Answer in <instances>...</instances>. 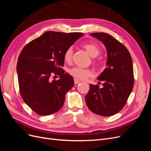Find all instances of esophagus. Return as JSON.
<instances>
[{"instance_id": "1", "label": "esophagus", "mask_w": 151, "mask_h": 151, "mask_svg": "<svg viewBox=\"0 0 151 151\" xmlns=\"http://www.w3.org/2000/svg\"><path fill=\"white\" fill-rule=\"evenodd\" d=\"M80 83H81V81H79V79H74V84H78Z\"/></svg>"}]
</instances>
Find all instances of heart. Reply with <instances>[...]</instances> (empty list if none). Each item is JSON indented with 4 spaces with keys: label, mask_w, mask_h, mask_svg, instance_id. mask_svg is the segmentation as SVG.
<instances>
[{
    "label": "heart",
    "mask_w": 151,
    "mask_h": 151,
    "mask_svg": "<svg viewBox=\"0 0 151 151\" xmlns=\"http://www.w3.org/2000/svg\"><path fill=\"white\" fill-rule=\"evenodd\" d=\"M83 47L86 50V52L88 53L89 55L95 58L101 52V49L97 44L94 43H86L83 45ZM73 55V48L72 47H68L63 54V58L65 62H70L72 59ZM94 63H96L95 60H93ZM69 74L74 77L76 79L84 80L88 77H90L93 75V72L88 68H83L79 67H75L72 68L68 71Z\"/></svg>",
    "instance_id": "obj_1"
}]
</instances>
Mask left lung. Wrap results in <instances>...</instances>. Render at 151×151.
<instances>
[{
  "label": "left lung",
  "instance_id": "obj_1",
  "mask_svg": "<svg viewBox=\"0 0 151 151\" xmlns=\"http://www.w3.org/2000/svg\"><path fill=\"white\" fill-rule=\"evenodd\" d=\"M104 44L107 51L106 68L98 79L103 87L89 85L86 103L90 110L97 115L110 116L124 107L134 87L132 59L127 48L105 33H91Z\"/></svg>",
  "mask_w": 151,
  "mask_h": 151
}]
</instances>
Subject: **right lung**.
<instances>
[{"label":"right lung","mask_w":151,"mask_h":151,"mask_svg":"<svg viewBox=\"0 0 151 151\" xmlns=\"http://www.w3.org/2000/svg\"><path fill=\"white\" fill-rule=\"evenodd\" d=\"M83 33L47 31L26 45L17 63L20 94L25 103L40 115H49L63 106L74 79L62 67L63 54ZM52 73L57 81H50Z\"/></svg>","instance_id":"obj_1"}]
</instances>
